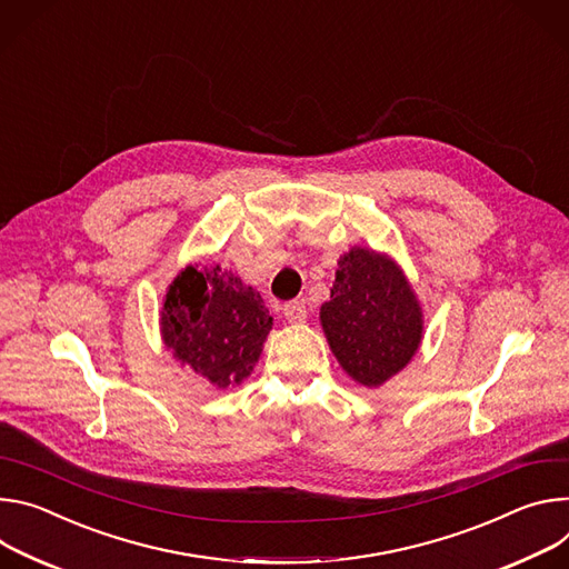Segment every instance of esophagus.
Wrapping results in <instances>:
<instances>
[{
	"label": "esophagus",
	"instance_id": "obj_1",
	"mask_svg": "<svg viewBox=\"0 0 569 569\" xmlns=\"http://www.w3.org/2000/svg\"><path fill=\"white\" fill-rule=\"evenodd\" d=\"M282 313H284V319H287L289 323H302V321L307 319L305 300H289V302H284Z\"/></svg>",
	"mask_w": 569,
	"mask_h": 569
}]
</instances>
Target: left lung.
I'll return each instance as SVG.
<instances>
[{
	"instance_id": "1",
	"label": "left lung",
	"mask_w": 569,
	"mask_h": 569,
	"mask_svg": "<svg viewBox=\"0 0 569 569\" xmlns=\"http://www.w3.org/2000/svg\"><path fill=\"white\" fill-rule=\"evenodd\" d=\"M321 323L343 370L363 387H380L402 370L422 337L420 305L402 271L368 248L339 260Z\"/></svg>"
}]
</instances>
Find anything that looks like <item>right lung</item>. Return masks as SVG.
Segmentation results:
<instances>
[{
	"mask_svg": "<svg viewBox=\"0 0 569 569\" xmlns=\"http://www.w3.org/2000/svg\"><path fill=\"white\" fill-rule=\"evenodd\" d=\"M271 326L262 296L219 264L187 267L162 307L167 348L219 389L250 375Z\"/></svg>",
	"mask_w": 569,
	"mask_h": 569,
	"instance_id": "add662e5",
	"label": "right lung"
}]
</instances>
